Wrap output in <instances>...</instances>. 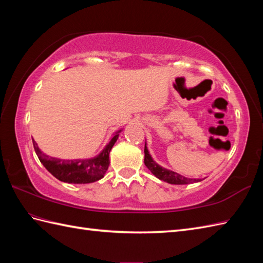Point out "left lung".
Returning <instances> with one entry per match:
<instances>
[{
    "label": "left lung",
    "mask_w": 263,
    "mask_h": 263,
    "mask_svg": "<svg viewBox=\"0 0 263 263\" xmlns=\"http://www.w3.org/2000/svg\"><path fill=\"white\" fill-rule=\"evenodd\" d=\"M144 165L147 166V168L153 173V174L159 178V180L167 182L170 184H177V185H182V184H191L195 182L202 181L201 178H189L178 174L176 172H173L171 170L164 168L163 166L156 163L153 159L152 155L149 154V150L147 148V142L144 144Z\"/></svg>",
    "instance_id": "obj_1"
}]
</instances>
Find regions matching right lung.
<instances>
[{
    "instance_id": "right-lung-1",
    "label": "right lung",
    "mask_w": 263,
    "mask_h": 263,
    "mask_svg": "<svg viewBox=\"0 0 263 263\" xmlns=\"http://www.w3.org/2000/svg\"><path fill=\"white\" fill-rule=\"evenodd\" d=\"M121 131L122 128L116 131L102 152L92 158L61 159L51 157L39 149L33 139L32 144L38 159L54 177L65 183L87 184L99 181L104 177L109 166V153L119 139Z\"/></svg>"
}]
</instances>
